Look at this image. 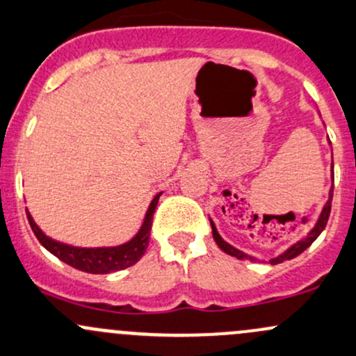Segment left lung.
Here are the masks:
<instances>
[{"mask_svg":"<svg viewBox=\"0 0 356 356\" xmlns=\"http://www.w3.org/2000/svg\"><path fill=\"white\" fill-rule=\"evenodd\" d=\"M332 179H334V174H332ZM331 201H332V188H331V191H329V200H327V203L324 204L323 211H321V215H319V220H317V223H316V225H314L312 230H310L309 234H307L304 238H300V241H298L297 244H293L291 247H288V249L285 250V252L280 254L278 257H275V259H269V263H271V264H280V263H283V261L293 259V257H297L298 254L304 252V250L307 249V247H309L310 244H312V242L316 241L317 237H319L321 232H323L324 228H326V225H327V220H329V213H331ZM209 222H211V220H209ZM211 230H213V238H215V242H216V244H218V247H220V249L223 250V252L230 254V256L237 257V259H249V261H256V257L247 256V254L242 252V250L235 249L234 245L227 244V242L223 241L222 237H220L218 230H216V227L213 225V222H211Z\"/></svg>","mask_w":356,"mask_h":356,"instance_id":"1","label":"left lung"}]
</instances>
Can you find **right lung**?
Returning a JSON list of instances; mask_svg holds the SVG:
<instances>
[{"mask_svg": "<svg viewBox=\"0 0 356 356\" xmlns=\"http://www.w3.org/2000/svg\"><path fill=\"white\" fill-rule=\"evenodd\" d=\"M162 194V193H160ZM160 194H156L149 203L147 215H145L143 225H141L140 232L131 238L129 242L122 245L115 247H74L63 244V242L54 241V238L47 237L37 223L33 222L32 215L27 209V218L30 227H32L33 234H35L37 241L40 242L51 254H54L58 259L63 263L70 264V266L80 269V271L92 273V275H107L112 271H121L133 264H136L141 259V256L147 250L149 242V230H152L153 222V213H155L156 203H159Z\"/></svg>", "mask_w": 356, "mask_h": 356, "instance_id": "1", "label": "right lung"}]
</instances>
